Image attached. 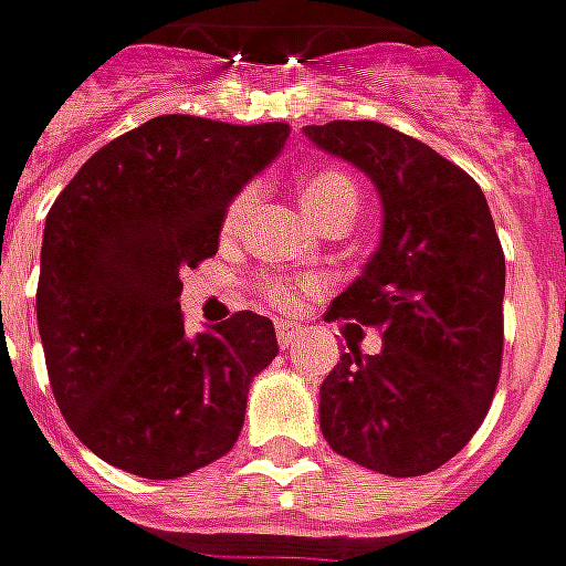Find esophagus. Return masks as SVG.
Listing matches in <instances>:
<instances>
[{"mask_svg": "<svg viewBox=\"0 0 566 566\" xmlns=\"http://www.w3.org/2000/svg\"><path fill=\"white\" fill-rule=\"evenodd\" d=\"M275 337H279L282 347H291L300 337V325H294V322H279V325H275Z\"/></svg>", "mask_w": 566, "mask_h": 566, "instance_id": "1", "label": "esophagus"}]
</instances>
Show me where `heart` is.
<instances>
[{
	"instance_id": "1",
	"label": "heart",
	"mask_w": 566,
	"mask_h": 566,
	"mask_svg": "<svg viewBox=\"0 0 566 566\" xmlns=\"http://www.w3.org/2000/svg\"><path fill=\"white\" fill-rule=\"evenodd\" d=\"M253 201H256V186H244L234 195L229 207H226V217H222L226 232H238L241 229V222L251 213ZM300 203L318 222V219L340 213V210L344 213H356L359 198H356V186H353V179H349L347 172L315 170L310 176H303V182H300ZM263 297L272 300L275 306H294L300 300V287L272 279V282L263 284Z\"/></svg>"
}]
</instances>
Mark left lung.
<instances>
[{"label": "left lung", "instance_id": "8db88e82", "mask_svg": "<svg viewBox=\"0 0 566 566\" xmlns=\"http://www.w3.org/2000/svg\"><path fill=\"white\" fill-rule=\"evenodd\" d=\"M380 195L384 232L365 272L328 310L378 328L322 380L318 424L337 455L390 476L437 471L490 412L502 368L505 253L486 198L430 145L375 120L306 126Z\"/></svg>", "mask_w": 566, "mask_h": 566}]
</instances>
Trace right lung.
<instances>
[{"mask_svg":"<svg viewBox=\"0 0 566 566\" xmlns=\"http://www.w3.org/2000/svg\"><path fill=\"white\" fill-rule=\"evenodd\" d=\"M287 136V123L164 114L98 148L52 203L36 287L45 368L64 421L107 464L172 480L238 440L275 328L241 310L188 337L179 275L217 253L229 201Z\"/></svg>","mask_w":566,"mask_h":566,"instance_id":"right-lung-1","label":"right lung"}]
</instances>
